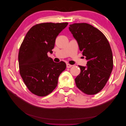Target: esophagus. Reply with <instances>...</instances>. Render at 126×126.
Segmentation results:
<instances>
[{"label": "esophagus", "mask_w": 126, "mask_h": 126, "mask_svg": "<svg viewBox=\"0 0 126 126\" xmlns=\"http://www.w3.org/2000/svg\"><path fill=\"white\" fill-rule=\"evenodd\" d=\"M66 66H67V68H70V67H71L72 66V65H71V64H70L69 63H67Z\"/></svg>", "instance_id": "obj_1"}]
</instances>
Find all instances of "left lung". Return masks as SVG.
<instances>
[{"label": "left lung", "mask_w": 126, "mask_h": 126, "mask_svg": "<svg viewBox=\"0 0 126 126\" xmlns=\"http://www.w3.org/2000/svg\"><path fill=\"white\" fill-rule=\"evenodd\" d=\"M69 29L87 60V66H79L81 71L75 79L76 86L86 94H96L106 85L113 68L110 44L103 33L90 24L75 23Z\"/></svg>", "instance_id": "8db88e82"}]
</instances>
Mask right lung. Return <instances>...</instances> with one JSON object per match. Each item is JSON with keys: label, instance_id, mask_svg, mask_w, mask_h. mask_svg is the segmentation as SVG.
Returning a JSON list of instances; mask_svg holds the SVG:
<instances>
[{"label": "right lung", "instance_id": "add662e5", "mask_svg": "<svg viewBox=\"0 0 126 126\" xmlns=\"http://www.w3.org/2000/svg\"><path fill=\"white\" fill-rule=\"evenodd\" d=\"M68 22L37 24L27 33L18 54L19 72L26 86L37 96L50 94L58 84L59 75L66 64L53 62L47 53H52L56 37Z\"/></svg>", "mask_w": 126, "mask_h": 126}]
</instances>
